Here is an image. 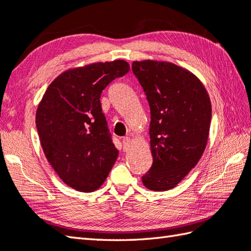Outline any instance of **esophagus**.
<instances>
[{
    "label": "esophagus",
    "instance_id": "esophagus-1",
    "mask_svg": "<svg viewBox=\"0 0 251 251\" xmlns=\"http://www.w3.org/2000/svg\"><path fill=\"white\" fill-rule=\"evenodd\" d=\"M122 143H123V149H124L125 151L128 150V148L130 146V138L129 137H124L122 139Z\"/></svg>",
    "mask_w": 251,
    "mask_h": 251
}]
</instances>
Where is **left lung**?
Listing matches in <instances>:
<instances>
[{
    "instance_id": "obj_1",
    "label": "left lung",
    "mask_w": 251,
    "mask_h": 251,
    "mask_svg": "<svg viewBox=\"0 0 251 251\" xmlns=\"http://www.w3.org/2000/svg\"><path fill=\"white\" fill-rule=\"evenodd\" d=\"M132 73L150 105L153 163L142 176L146 188H175L204 153L211 122L210 99L204 85L170 62L134 61Z\"/></svg>"
}]
</instances>
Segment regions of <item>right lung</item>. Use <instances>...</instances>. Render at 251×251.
I'll return each mask as SVG.
<instances>
[{"label": "right lung", "instance_id": "1", "mask_svg": "<svg viewBox=\"0 0 251 251\" xmlns=\"http://www.w3.org/2000/svg\"><path fill=\"white\" fill-rule=\"evenodd\" d=\"M128 71L124 60L68 70L51 82L37 106L35 124L45 156L74 190H97L116 161L119 151L100 96L113 79Z\"/></svg>", "mask_w": 251, "mask_h": 251}]
</instances>
